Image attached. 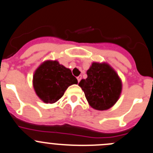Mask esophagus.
<instances>
[{"label": "esophagus", "instance_id": "1", "mask_svg": "<svg viewBox=\"0 0 153 153\" xmlns=\"http://www.w3.org/2000/svg\"><path fill=\"white\" fill-rule=\"evenodd\" d=\"M81 79H82V76H77L78 82H79V81L81 80Z\"/></svg>", "mask_w": 153, "mask_h": 153}]
</instances>
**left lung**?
Returning a JSON list of instances; mask_svg holds the SVG:
<instances>
[{
  "instance_id": "1",
  "label": "left lung",
  "mask_w": 153,
  "mask_h": 153,
  "mask_svg": "<svg viewBox=\"0 0 153 153\" xmlns=\"http://www.w3.org/2000/svg\"><path fill=\"white\" fill-rule=\"evenodd\" d=\"M87 78L79 86L92 108L105 111L111 108L119 99L122 82L113 67L108 63L93 62L87 71Z\"/></svg>"
}]
</instances>
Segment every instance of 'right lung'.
I'll return each mask as SVG.
<instances>
[{
	"instance_id": "right-lung-1",
	"label": "right lung",
	"mask_w": 153,
	"mask_h": 153,
	"mask_svg": "<svg viewBox=\"0 0 153 153\" xmlns=\"http://www.w3.org/2000/svg\"><path fill=\"white\" fill-rule=\"evenodd\" d=\"M77 82L71 70L56 60H47L42 63L34 72L33 79L36 95L46 104L59 100L67 88Z\"/></svg>"
}]
</instances>
